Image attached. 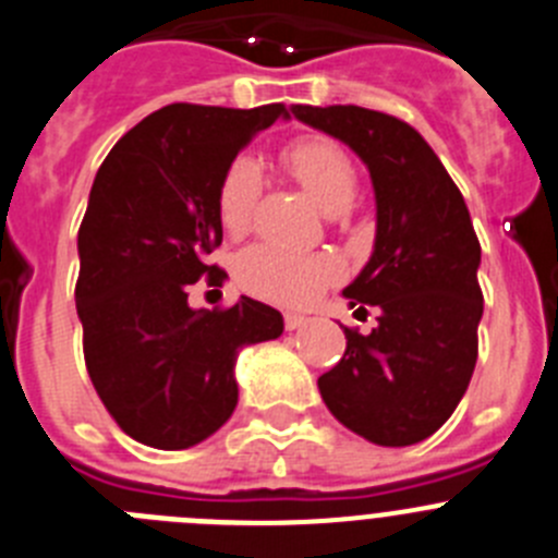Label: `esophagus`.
<instances>
[{
    "label": "esophagus",
    "instance_id": "1",
    "mask_svg": "<svg viewBox=\"0 0 558 558\" xmlns=\"http://www.w3.org/2000/svg\"><path fill=\"white\" fill-rule=\"evenodd\" d=\"M304 324H306L304 315H299V313H284V329H288V331L301 329V326H304Z\"/></svg>",
    "mask_w": 558,
    "mask_h": 558
}]
</instances>
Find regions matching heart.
<instances>
[{
  "instance_id": "b5f03b06",
  "label": "heart",
  "mask_w": 558,
  "mask_h": 558,
  "mask_svg": "<svg viewBox=\"0 0 558 558\" xmlns=\"http://www.w3.org/2000/svg\"><path fill=\"white\" fill-rule=\"evenodd\" d=\"M284 168L329 216H340L360 193L356 166L340 143L329 137H306L284 151ZM263 168L254 157H234L221 173L216 191V216L223 232L243 234L254 223ZM340 274L326 254H299L284 245H248L238 257V279L248 293L279 304H304Z\"/></svg>"
}]
</instances>
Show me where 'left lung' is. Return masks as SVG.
<instances>
[{
	"instance_id": "1",
	"label": "left lung",
	"mask_w": 558,
	"mask_h": 558,
	"mask_svg": "<svg viewBox=\"0 0 558 558\" xmlns=\"http://www.w3.org/2000/svg\"><path fill=\"white\" fill-rule=\"evenodd\" d=\"M293 116L342 141L371 171L376 243L342 290L371 335L345 331V354L318 379L331 415L376 446H415L462 401L478 356V245L468 204L415 126L356 105H295Z\"/></svg>"
}]
</instances>
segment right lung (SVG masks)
Here are the masks:
<instances>
[{
	"mask_svg": "<svg viewBox=\"0 0 558 558\" xmlns=\"http://www.w3.org/2000/svg\"><path fill=\"white\" fill-rule=\"evenodd\" d=\"M276 119L284 105H168L96 171L76 234L82 351L112 421L143 446L179 451L216 434L238 407L240 349L282 335V315L248 295L227 310L187 304L202 276H227L209 263L223 240L221 173Z\"/></svg>",
	"mask_w": 558,
	"mask_h": 558,
	"instance_id": "1",
	"label": "right lung"
}]
</instances>
